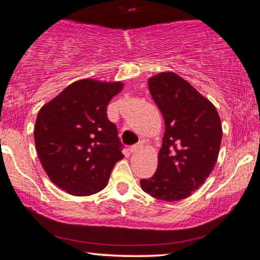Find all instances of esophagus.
<instances>
[{
    "label": "esophagus",
    "instance_id": "obj_1",
    "mask_svg": "<svg viewBox=\"0 0 260 260\" xmlns=\"http://www.w3.org/2000/svg\"><path fill=\"white\" fill-rule=\"evenodd\" d=\"M141 147H142V143L133 144V146H131V147H129V151H131V152H135V151H138Z\"/></svg>",
    "mask_w": 260,
    "mask_h": 260
}]
</instances>
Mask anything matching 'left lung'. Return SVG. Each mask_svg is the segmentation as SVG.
<instances>
[{"instance_id":"left-lung-1","label":"left lung","mask_w":260,"mask_h":260,"mask_svg":"<svg viewBox=\"0 0 260 260\" xmlns=\"http://www.w3.org/2000/svg\"><path fill=\"white\" fill-rule=\"evenodd\" d=\"M149 90L165 121L156 173L140 181L157 200L186 199L204 183L218 159L221 121L214 105L173 72L148 81Z\"/></svg>"}]
</instances>
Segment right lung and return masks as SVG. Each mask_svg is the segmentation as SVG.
<instances>
[{"mask_svg": "<svg viewBox=\"0 0 260 260\" xmlns=\"http://www.w3.org/2000/svg\"><path fill=\"white\" fill-rule=\"evenodd\" d=\"M121 82L82 79L71 83L38 113L34 141L48 177L74 196L102 190L122 144L107 107L122 89Z\"/></svg>", "mask_w": 260, "mask_h": 260, "instance_id": "right-lung-1", "label": "right lung"}]
</instances>
